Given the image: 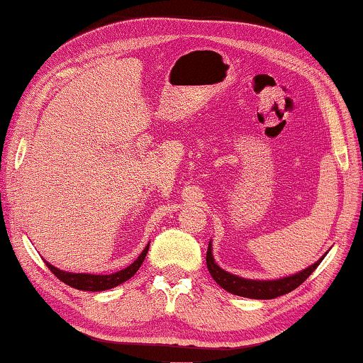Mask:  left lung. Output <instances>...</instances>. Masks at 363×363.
<instances>
[{
    "label": "left lung",
    "instance_id": "left-lung-1",
    "mask_svg": "<svg viewBox=\"0 0 363 363\" xmlns=\"http://www.w3.org/2000/svg\"><path fill=\"white\" fill-rule=\"evenodd\" d=\"M211 242H209L208 252H206V265L208 270L214 278V281L218 283L220 288H224L225 291L233 293V295L244 296V298H254V299H272L286 295L301 285L311 273L318 269V265L321 264L324 257H321L316 264L308 267L306 270L296 273V275L280 278V280H247V278L235 277L233 273L225 272L216 265V262L213 259L211 252Z\"/></svg>",
    "mask_w": 363,
    "mask_h": 363
}]
</instances>
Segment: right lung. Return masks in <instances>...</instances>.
<instances>
[{"label": "right lung", "instance_id": "obj_1", "mask_svg": "<svg viewBox=\"0 0 363 363\" xmlns=\"http://www.w3.org/2000/svg\"><path fill=\"white\" fill-rule=\"evenodd\" d=\"M147 250H149V245L145 247L138 259H135L134 264H130L125 269L119 270L116 273H111V275H91V273H70L55 269L54 265H50L49 262H45V265L49 267V270L54 273V275L65 283V285L77 288V290L83 291H103L109 290V288H114L121 285V283L128 281L129 278L135 275V272L139 270V267L143 265V262L147 255Z\"/></svg>", "mask_w": 363, "mask_h": 363}]
</instances>
